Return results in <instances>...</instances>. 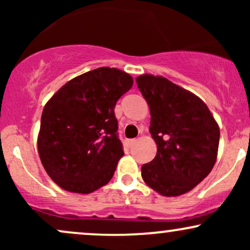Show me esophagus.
Returning <instances> with one entry per match:
<instances>
[{
    "label": "esophagus",
    "instance_id": "obj_1",
    "mask_svg": "<svg viewBox=\"0 0 250 250\" xmlns=\"http://www.w3.org/2000/svg\"><path fill=\"white\" fill-rule=\"evenodd\" d=\"M135 143V140L134 139H131V140H125V146L127 148H131V146H133Z\"/></svg>",
    "mask_w": 250,
    "mask_h": 250
}]
</instances>
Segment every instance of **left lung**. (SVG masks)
Wrapping results in <instances>:
<instances>
[{
	"mask_svg": "<svg viewBox=\"0 0 250 250\" xmlns=\"http://www.w3.org/2000/svg\"><path fill=\"white\" fill-rule=\"evenodd\" d=\"M137 87L150 109V131L157 145L142 179L163 196H179L208 176L217 156L220 128L207 104L161 76L141 75Z\"/></svg>",
	"mask_w": 250,
	"mask_h": 250,
	"instance_id": "1",
	"label": "left lung"
}]
</instances>
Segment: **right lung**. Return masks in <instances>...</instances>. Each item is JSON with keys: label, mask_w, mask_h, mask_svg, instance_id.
Segmentation results:
<instances>
[{"label": "right lung", "mask_w": 250, "mask_h": 250, "mask_svg": "<svg viewBox=\"0 0 250 250\" xmlns=\"http://www.w3.org/2000/svg\"><path fill=\"white\" fill-rule=\"evenodd\" d=\"M131 87L129 74L97 68L65 83L44 105L40 159L64 190L89 194L111 180L125 154L114 109Z\"/></svg>", "instance_id": "right-lung-1"}]
</instances>
